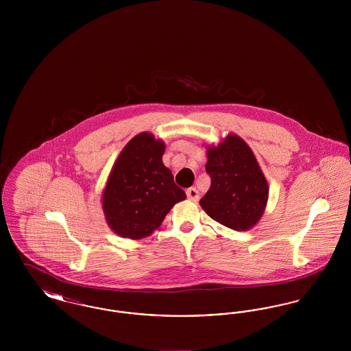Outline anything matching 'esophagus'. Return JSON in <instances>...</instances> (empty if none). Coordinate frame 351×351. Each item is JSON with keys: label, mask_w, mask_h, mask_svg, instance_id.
I'll list each match as a JSON object with an SVG mask.
<instances>
[{"label": "esophagus", "mask_w": 351, "mask_h": 351, "mask_svg": "<svg viewBox=\"0 0 351 351\" xmlns=\"http://www.w3.org/2000/svg\"><path fill=\"white\" fill-rule=\"evenodd\" d=\"M186 197H188V200L199 201L200 193H199V191L195 186H192V188L186 189Z\"/></svg>", "instance_id": "34e87169"}]
</instances>
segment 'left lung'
Masks as SVG:
<instances>
[{
    "label": "left lung",
    "instance_id": "1",
    "mask_svg": "<svg viewBox=\"0 0 351 351\" xmlns=\"http://www.w3.org/2000/svg\"><path fill=\"white\" fill-rule=\"evenodd\" d=\"M206 173L210 188L200 200L202 209L219 223L245 232L262 217L268 185L250 147L237 135L208 149Z\"/></svg>",
    "mask_w": 351,
    "mask_h": 351
}]
</instances>
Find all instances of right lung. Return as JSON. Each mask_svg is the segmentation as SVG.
I'll use <instances>...</instances> for the list:
<instances>
[{"instance_id": "obj_1", "label": "right lung", "mask_w": 351, "mask_h": 351, "mask_svg": "<svg viewBox=\"0 0 351 351\" xmlns=\"http://www.w3.org/2000/svg\"><path fill=\"white\" fill-rule=\"evenodd\" d=\"M163 154L165 143L149 133L134 136L119 154L102 196L106 221L118 235H149L186 197L163 165Z\"/></svg>"}]
</instances>
